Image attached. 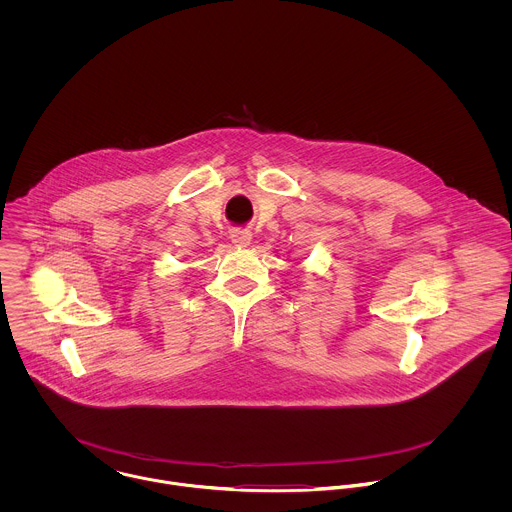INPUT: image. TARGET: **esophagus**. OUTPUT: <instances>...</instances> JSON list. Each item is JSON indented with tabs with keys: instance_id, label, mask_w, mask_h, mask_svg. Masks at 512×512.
I'll list each match as a JSON object with an SVG mask.
<instances>
[{
	"instance_id": "1",
	"label": "esophagus",
	"mask_w": 512,
	"mask_h": 512,
	"mask_svg": "<svg viewBox=\"0 0 512 512\" xmlns=\"http://www.w3.org/2000/svg\"><path fill=\"white\" fill-rule=\"evenodd\" d=\"M230 240H232L236 246H248V244L252 242V232H250V230H244V228L232 230V232H230Z\"/></svg>"
}]
</instances>
